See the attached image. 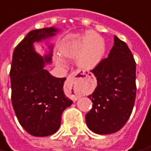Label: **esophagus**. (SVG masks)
Here are the masks:
<instances>
[{
    "label": "esophagus",
    "mask_w": 151,
    "mask_h": 151,
    "mask_svg": "<svg viewBox=\"0 0 151 151\" xmlns=\"http://www.w3.org/2000/svg\"><path fill=\"white\" fill-rule=\"evenodd\" d=\"M81 78H83V77L82 75V73H73L68 76V78H67V82H66L67 86L69 87L70 90H72L73 91L74 95H73V96L74 100H78L79 97L76 93V82H77V80Z\"/></svg>",
    "instance_id": "34e87169"
}]
</instances>
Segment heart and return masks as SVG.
Returning a JSON list of instances; mask_svg holds the SVG:
<instances>
[{
    "label": "heart",
    "mask_w": 151,
    "mask_h": 151,
    "mask_svg": "<svg viewBox=\"0 0 151 151\" xmlns=\"http://www.w3.org/2000/svg\"><path fill=\"white\" fill-rule=\"evenodd\" d=\"M60 51L65 57H77V64L83 69L95 68L103 60L105 52L104 40L96 32L87 31L83 34L71 35L61 42ZM63 62L61 57L58 58Z\"/></svg>",
    "instance_id": "heart-1"
}]
</instances>
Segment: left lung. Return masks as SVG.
<instances>
[{"instance_id":"1","label":"left lung","mask_w":151,"mask_h":151,"mask_svg":"<svg viewBox=\"0 0 151 151\" xmlns=\"http://www.w3.org/2000/svg\"><path fill=\"white\" fill-rule=\"evenodd\" d=\"M108 57L91 70L97 86L88 98L93 103L86 114L88 128L95 133L112 134L129 119L136 99V62L127 44L114 36Z\"/></svg>"}]
</instances>
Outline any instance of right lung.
<instances>
[{
    "instance_id": "add662e5",
    "label": "right lung",
    "mask_w": 151,
    "mask_h": 151,
    "mask_svg": "<svg viewBox=\"0 0 151 151\" xmlns=\"http://www.w3.org/2000/svg\"><path fill=\"white\" fill-rule=\"evenodd\" d=\"M50 27L29 32L14 50L9 72L11 101L17 119L25 131L34 137L54 134L60 128L62 113L73 104L63 90L65 78H55L44 68L52 57V46L44 56L33 44L55 36Z\"/></svg>"
}]
</instances>
